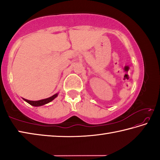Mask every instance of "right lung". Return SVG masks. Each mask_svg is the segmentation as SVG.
<instances>
[{"instance_id":"obj_1","label":"right lung","mask_w":160,"mask_h":160,"mask_svg":"<svg viewBox=\"0 0 160 160\" xmlns=\"http://www.w3.org/2000/svg\"><path fill=\"white\" fill-rule=\"evenodd\" d=\"M57 96H58V93L53 94V96L48 97V98L41 99V100H38V101H30V100H28V99H24V98H23V99L25 100V102H28V104L32 105V106L39 107V106H42V105H44L46 104H48V103H49L50 102L53 101V100L55 99Z\"/></svg>"}]
</instances>
